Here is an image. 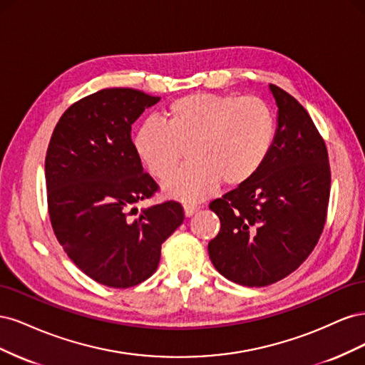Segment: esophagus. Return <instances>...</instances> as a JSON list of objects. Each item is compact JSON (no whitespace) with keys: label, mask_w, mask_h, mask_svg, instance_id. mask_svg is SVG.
Masks as SVG:
<instances>
[{"label":"esophagus","mask_w":365,"mask_h":365,"mask_svg":"<svg viewBox=\"0 0 365 365\" xmlns=\"http://www.w3.org/2000/svg\"><path fill=\"white\" fill-rule=\"evenodd\" d=\"M200 205L197 204H184V213H185V216L187 217H190V216H193L196 212H200Z\"/></svg>","instance_id":"1"}]
</instances>
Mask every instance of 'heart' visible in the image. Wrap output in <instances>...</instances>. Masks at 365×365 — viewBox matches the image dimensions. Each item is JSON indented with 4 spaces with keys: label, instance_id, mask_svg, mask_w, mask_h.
Returning <instances> with one entry per match:
<instances>
[{
    "label": "heart",
    "instance_id": "obj_1",
    "mask_svg": "<svg viewBox=\"0 0 365 365\" xmlns=\"http://www.w3.org/2000/svg\"><path fill=\"white\" fill-rule=\"evenodd\" d=\"M275 137L271 106L257 96L196 93L176 98L164 123L146 120L134 135V150L150 175L164 180L187 148L191 164L163 184L169 197L201 201L220 181L239 187L268 160Z\"/></svg>",
    "mask_w": 365,
    "mask_h": 365
}]
</instances>
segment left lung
I'll list each match as a JSON object with an SVG mask.
<instances>
[{"label": "left lung", "instance_id": "left-lung-1", "mask_svg": "<svg viewBox=\"0 0 365 365\" xmlns=\"http://www.w3.org/2000/svg\"><path fill=\"white\" fill-rule=\"evenodd\" d=\"M269 90L279 113L268 160L252 180L210 202L220 220L210 260L225 279L251 288L282 280L307 259L330 195L327 149L312 118L282 88Z\"/></svg>", "mask_w": 365, "mask_h": 365}]
</instances>
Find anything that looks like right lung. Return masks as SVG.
<instances>
[{"instance_id": "right-lung-1", "label": "right lung", "mask_w": 365, "mask_h": 365, "mask_svg": "<svg viewBox=\"0 0 365 365\" xmlns=\"http://www.w3.org/2000/svg\"><path fill=\"white\" fill-rule=\"evenodd\" d=\"M158 102L160 97L132 88L86 96L62 114L47 149L54 235L77 268L109 288L149 279L158 268L161 244L184 220L176 201L140 213L135 208L158 184L143 170L130 126Z\"/></svg>"}]
</instances>
